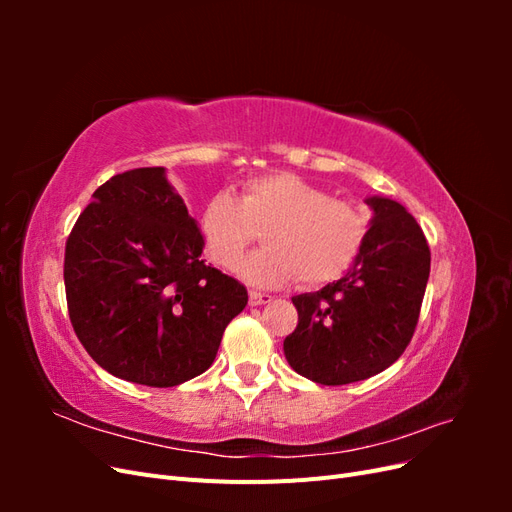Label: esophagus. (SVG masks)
I'll list each match as a JSON object with an SVG mask.
<instances>
[{
	"instance_id": "obj_1",
	"label": "esophagus",
	"mask_w": 512,
	"mask_h": 512,
	"mask_svg": "<svg viewBox=\"0 0 512 512\" xmlns=\"http://www.w3.org/2000/svg\"><path fill=\"white\" fill-rule=\"evenodd\" d=\"M273 297L271 294H267V292H258V290H250V305H265V303H269Z\"/></svg>"
}]
</instances>
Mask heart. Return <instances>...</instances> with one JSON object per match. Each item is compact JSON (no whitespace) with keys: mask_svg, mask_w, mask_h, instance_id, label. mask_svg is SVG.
I'll list each match as a JSON object with an SVG mask.
<instances>
[{"mask_svg":"<svg viewBox=\"0 0 512 512\" xmlns=\"http://www.w3.org/2000/svg\"><path fill=\"white\" fill-rule=\"evenodd\" d=\"M269 247L247 258L241 275L262 288L309 286L342 277L359 256L367 218L359 207L292 173H269L243 183L241 196L215 194L200 213V237L213 262L235 271L265 230Z\"/></svg>","mask_w":512,"mask_h":512,"instance_id":"heart-1","label":"heart"}]
</instances>
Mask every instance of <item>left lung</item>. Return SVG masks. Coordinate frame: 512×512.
Here are the masks:
<instances>
[{
  "instance_id": "obj_1",
  "label": "left lung",
  "mask_w": 512,
  "mask_h": 512,
  "mask_svg": "<svg viewBox=\"0 0 512 512\" xmlns=\"http://www.w3.org/2000/svg\"><path fill=\"white\" fill-rule=\"evenodd\" d=\"M369 230L359 256L337 282L292 297L299 324L284 339L297 374L318 384H350L380 374L414 335L431 254L404 205L367 196Z\"/></svg>"
}]
</instances>
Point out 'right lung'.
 Returning a JSON list of instances; mask_svg holds the SVG:
<instances>
[{"label":"right lung","mask_w":512,"mask_h":512,"mask_svg":"<svg viewBox=\"0 0 512 512\" xmlns=\"http://www.w3.org/2000/svg\"><path fill=\"white\" fill-rule=\"evenodd\" d=\"M76 220L64 280L76 337L108 374L177 386L215 361L247 290L205 265L203 237L166 168L108 179Z\"/></svg>","instance_id":"add662e5"}]
</instances>
